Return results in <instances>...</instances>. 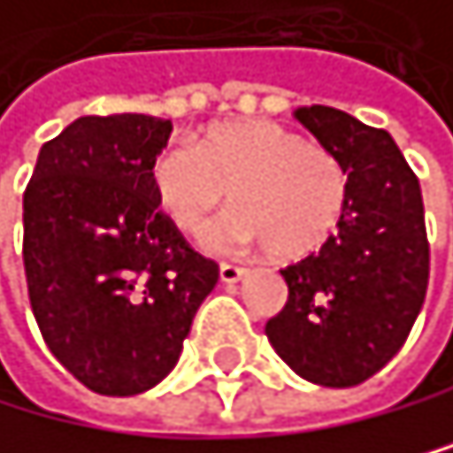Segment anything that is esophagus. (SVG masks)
Listing matches in <instances>:
<instances>
[{"label":"esophagus","mask_w":453,"mask_h":453,"mask_svg":"<svg viewBox=\"0 0 453 453\" xmlns=\"http://www.w3.org/2000/svg\"><path fill=\"white\" fill-rule=\"evenodd\" d=\"M245 277V268L242 265H234V262H222V265H219V280L222 282H240Z\"/></svg>","instance_id":"obj_1"}]
</instances>
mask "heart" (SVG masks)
<instances>
[{"label":"heart","mask_w":453,"mask_h":453,"mask_svg":"<svg viewBox=\"0 0 453 453\" xmlns=\"http://www.w3.org/2000/svg\"><path fill=\"white\" fill-rule=\"evenodd\" d=\"M150 188L180 231H203L228 199L240 208L213 231L219 248L262 245L303 259L337 234L348 211L345 165L326 145L271 119L211 125L199 142H173L150 165Z\"/></svg>","instance_id":"heart-1"}]
</instances>
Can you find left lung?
I'll return each instance as SVG.
<instances>
[{
	"instance_id": "left-lung-1",
	"label": "left lung",
	"mask_w": 453,
	"mask_h": 453,
	"mask_svg": "<svg viewBox=\"0 0 453 453\" xmlns=\"http://www.w3.org/2000/svg\"><path fill=\"white\" fill-rule=\"evenodd\" d=\"M296 119L348 171V211L319 254L282 268L288 303L265 334L299 377L365 382L400 351L428 291V234L417 173L382 127L311 105Z\"/></svg>"
}]
</instances>
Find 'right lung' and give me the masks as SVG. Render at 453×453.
I'll return each instance as SVG.
<instances>
[{
    "mask_svg": "<svg viewBox=\"0 0 453 453\" xmlns=\"http://www.w3.org/2000/svg\"><path fill=\"white\" fill-rule=\"evenodd\" d=\"M171 119L82 116L42 145L22 196V262L50 354L105 396L171 374L219 265L165 217L150 165Z\"/></svg>",
    "mask_w": 453,
    "mask_h": 453,
    "instance_id": "obj_1",
    "label": "right lung"
}]
</instances>
